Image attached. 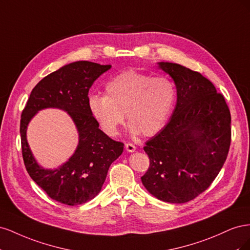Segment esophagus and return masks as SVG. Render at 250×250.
Returning <instances> with one entry per match:
<instances>
[{
    "instance_id": "1",
    "label": "esophagus",
    "mask_w": 250,
    "mask_h": 250,
    "mask_svg": "<svg viewBox=\"0 0 250 250\" xmlns=\"http://www.w3.org/2000/svg\"><path fill=\"white\" fill-rule=\"evenodd\" d=\"M125 148H126L128 152H134V151L137 150V147H135L133 144H131V143H127L125 145Z\"/></svg>"
}]
</instances>
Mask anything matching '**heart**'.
I'll return each instance as SVG.
<instances>
[{"label": "heart", "mask_w": 250, "mask_h": 250, "mask_svg": "<svg viewBox=\"0 0 250 250\" xmlns=\"http://www.w3.org/2000/svg\"><path fill=\"white\" fill-rule=\"evenodd\" d=\"M176 98L170 78L128 70L107 83L105 96L92 95L87 104L90 115L110 137L118 134L125 113L132 134L153 137L167 122Z\"/></svg>", "instance_id": "1"}]
</instances>
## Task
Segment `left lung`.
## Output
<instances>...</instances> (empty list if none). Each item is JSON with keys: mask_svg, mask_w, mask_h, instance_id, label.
<instances>
[{"mask_svg": "<svg viewBox=\"0 0 250 250\" xmlns=\"http://www.w3.org/2000/svg\"><path fill=\"white\" fill-rule=\"evenodd\" d=\"M157 64L174 80L177 101L169 123L144 147L150 166L141 179L157 199L185 203L206 191L222 169L230 146V112L200 73Z\"/></svg>", "mask_w": 250, "mask_h": 250, "instance_id": "8db88e82", "label": "left lung"}]
</instances>
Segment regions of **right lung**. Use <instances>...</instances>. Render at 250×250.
I'll list each match as a JSON object with an SVG mask.
<instances>
[{
  "mask_svg": "<svg viewBox=\"0 0 250 250\" xmlns=\"http://www.w3.org/2000/svg\"><path fill=\"white\" fill-rule=\"evenodd\" d=\"M110 67V64L90 62L63 65L37 83L21 112L20 132L27 172L49 197L66 206H77L96 197L110 165L123 152L124 144L111 140L99 129L87 104L90 86ZM46 108L67 112L80 135L74 154L56 169H44L39 165L26 142L28 122L37 112Z\"/></svg>",
  "mask_w": 250,
  "mask_h": 250,
  "instance_id": "add662e5",
  "label": "right lung"
}]
</instances>
